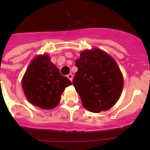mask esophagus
Here are the masks:
<instances>
[{"label": "esophagus", "mask_w": 150, "mask_h": 150, "mask_svg": "<svg viewBox=\"0 0 150 150\" xmlns=\"http://www.w3.org/2000/svg\"><path fill=\"white\" fill-rule=\"evenodd\" d=\"M67 76V78H68V79L71 80V81H72V80H73V75H72V74H69Z\"/></svg>", "instance_id": "esophagus-1"}]
</instances>
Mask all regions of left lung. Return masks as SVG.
<instances>
[{"mask_svg":"<svg viewBox=\"0 0 150 150\" xmlns=\"http://www.w3.org/2000/svg\"><path fill=\"white\" fill-rule=\"evenodd\" d=\"M73 85L83 107L92 112L110 109L120 98L123 76L116 61L100 49L83 50L75 61Z\"/></svg>","mask_w":150,"mask_h":150,"instance_id":"left-lung-1","label":"left lung"}]
</instances>
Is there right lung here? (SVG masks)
I'll return each instance as SVG.
<instances>
[{"label": "right lung", "mask_w": 150, "mask_h": 150, "mask_svg": "<svg viewBox=\"0 0 150 150\" xmlns=\"http://www.w3.org/2000/svg\"><path fill=\"white\" fill-rule=\"evenodd\" d=\"M22 84L30 104L41 109L51 110L59 104L63 91L72 83L68 78L62 76L49 55L45 54L31 61Z\"/></svg>", "instance_id": "add662e5"}]
</instances>
